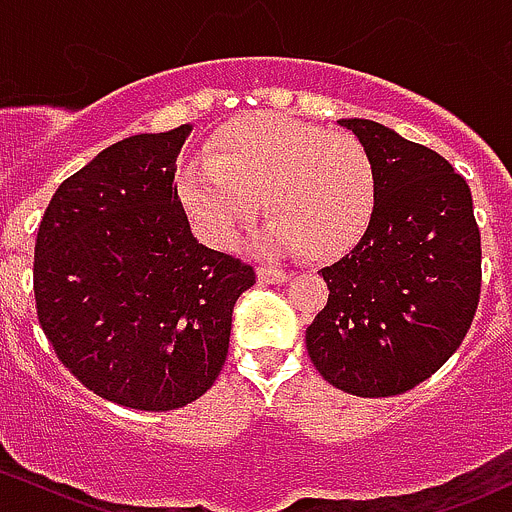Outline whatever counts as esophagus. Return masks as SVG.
Instances as JSON below:
<instances>
[{"label": "esophagus", "instance_id": "obj_1", "mask_svg": "<svg viewBox=\"0 0 512 512\" xmlns=\"http://www.w3.org/2000/svg\"><path fill=\"white\" fill-rule=\"evenodd\" d=\"M289 277H292L289 272L277 270V267H260V270H257V280H260L262 285H282Z\"/></svg>", "mask_w": 512, "mask_h": 512}]
</instances>
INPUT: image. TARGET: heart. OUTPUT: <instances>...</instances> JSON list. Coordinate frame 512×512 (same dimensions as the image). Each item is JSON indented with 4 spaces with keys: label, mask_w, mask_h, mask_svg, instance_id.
<instances>
[{
    "label": "heart",
    "mask_w": 512,
    "mask_h": 512,
    "mask_svg": "<svg viewBox=\"0 0 512 512\" xmlns=\"http://www.w3.org/2000/svg\"><path fill=\"white\" fill-rule=\"evenodd\" d=\"M180 200L195 230L215 247H230L265 200L272 223L265 242L309 257L352 247L376 205V173L352 136L275 113H257L227 126L180 170Z\"/></svg>",
    "instance_id": "obj_1"
}]
</instances>
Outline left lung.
<instances>
[{"mask_svg":"<svg viewBox=\"0 0 512 512\" xmlns=\"http://www.w3.org/2000/svg\"><path fill=\"white\" fill-rule=\"evenodd\" d=\"M369 153L376 205L364 237L324 267L327 307L307 327L319 374L379 399L426 381L461 347L480 299V230L446 158L366 118H342Z\"/></svg>","mask_w":512,"mask_h":512,"instance_id":"obj_1","label":"left lung"}]
</instances>
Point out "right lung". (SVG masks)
Here are the masks:
<instances>
[{
    "label": "right lung",
    "instance_id": "add662e5",
    "mask_svg": "<svg viewBox=\"0 0 512 512\" xmlns=\"http://www.w3.org/2000/svg\"><path fill=\"white\" fill-rule=\"evenodd\" d=\"M190 123L123 138L66 178L34 245L36 317L61 364L101 399L173 411L227 359L232 307L255 270L200 245L178 198Z\"/></svg>",
    "mask_w": 512,
    "mask_h": 512
}]
</instances>
